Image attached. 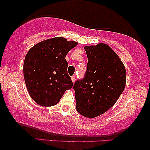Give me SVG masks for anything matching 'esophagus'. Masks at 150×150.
Segmentation results:
<instances>
[{"label":"esophagus","mask_w":150,"mask_h":150,"mask_svg":"<svg viewBox=\"0 0 150 150\" xmlns=\"http://www.w3.org/2000/svg\"><path fill=\"white\" fill-rule=\"evenodd\" d=\"M71 80H72V82H73V83H74V82H75V75H73V76L71 77Z\"/></svg>","instance_id":"34e87169"}]
</instances>
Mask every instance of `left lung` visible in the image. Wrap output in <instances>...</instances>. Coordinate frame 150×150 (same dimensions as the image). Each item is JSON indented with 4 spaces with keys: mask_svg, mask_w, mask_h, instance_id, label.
Wrapping results in <instances>:
<instances>
[{
    "mask_svg": "<svg viewBox=\"0 0 150 150\" xmlns=\"http://www.w3.org/2000/svg\"><path fill=\"white\" fill-rule=\"evenodd\" d=\"M87 70L82 80L74 84L76 109L82 116L93 118L116 104L124 90L126 70L123 62L107 44L84 47Z\"/></svg>",
    "mask_w": 150,
    "mask_h": 150,
    "instance_id": "obj_1",
    "label": "left lung"
}]
</instances>
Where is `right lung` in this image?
I'll list each match as a JSON object with an SVG mask.
<instances>
[{
	"instance_id": "add662e5",
	"label": "right lung",
	"mask_w": 150,
	"mask_h": 150,
	"mask_svg": "<svg viewBox=\"0 0 150 150\" xmlns=\"http://www.w3.org/2000/svg\"><path fill=\"white\" fill-rule=\"evenodd\" d=\"M77 45L76 42L58 37L42 41L29 50L24 61V78L37 104L54 106L65 91L73 87L65 56Z\"/></svg>"
}]
</instances>
